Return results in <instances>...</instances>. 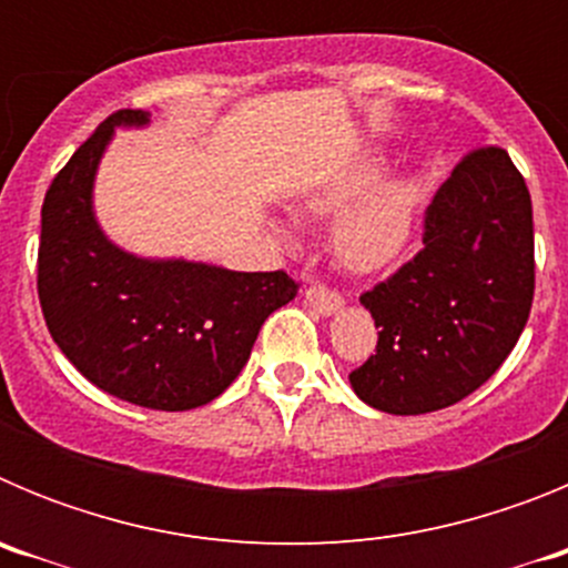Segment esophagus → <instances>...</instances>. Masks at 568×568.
I'll use <instances>...</instances> for the list:
<instances>
[{
    "label": "esophagus",
    "mask_w": 568,
    "mask_h": 568,
    "mask_svg": "<svg viewBox=\"0 0 568 568\" xmlns=\"http://www.w3.org/2000/svg\"><path fill=\"white\" fill-rule=\"evenodd\" d=\"M304 298H307L310 307L321 315H333L344 307V298H341L335 290H327V287H310L307 293H304Z\"/></svg>",
    "instance_id": "esophagus-1"
}]
</instances>
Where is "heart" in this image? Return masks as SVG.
Here are the masks:
<instances>
[{"instance_id":"heart-1","label":"heart","mask_w":568,"mask_h":568,"mask_svg":"<svg viewBox=\"0 0 568 568\" xmlns=\"http://www.w3.org/2000/svg\"><path fill=\"white\" fill-rule=\"evenodd\" d=\"M378 179V162L353 164L315 190L307 199V207L313 213H335L352 204L355 197L359 199ZM415 207H418V190L409 182H389L367 193L335 222L333 244L338 258L346 267L364 273L386 267L404 253L406 241L413 235Z\"/></svg>"}]
</instances>
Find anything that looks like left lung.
Segmentation results:
<instances>
[{"instance_id": "8db88e82", "label": "left lung", "mask_w": 568, "mask_h": 568, "mask_svg": "<svg viewBox=\"0 0 568 568\" xmlns=\"http://www.w3.org/2000/svg\"><path fill=\"white\" fill-rule=\"evenodd\" d=\"M531 298L529 187L504 148L471 150L426 207L424 250L361 295L378 344L355 395L389 415L458 404L515 349Z\"/></svg>"}]
</instances>
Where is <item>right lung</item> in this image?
<instances>
[{"mask_svg":"<svg viewBox=\"0 0 568 568\" xmlns=\"http://www.w3.org/2000/svg\"><path fill=\"white\" fill-rule=\"evenodd\" d=\"M119 124H148V110L108 115L44 193L39 304L57 346L90 384L128 404L182 413L239 378L261 324L298 284L284 270L233 273L135 258L110 244L93 215V179Z\"/></svg>","mask_w":568,"mask_h":568,"instance_id":"obj_1","label":"right lung"}]
</instances>
